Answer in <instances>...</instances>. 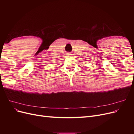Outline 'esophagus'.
Here are the masks:
<instances>
[{
    "label": "esophagus",
    "mask_w": 134,
    "mask_h": 134,
    "mask_svg": "<svg viewBox=\"0 0 134 134\" xmlns=\"http://www.w3.org/2000/svg\"><path fill=\"white\" fill-rule=\"evenodd\" d=\"M67 55H68V56H71L72 54H71V53H68V54H67Z\"/></svg>",
    "instance_id": "34e87169"
}]
</instances>
